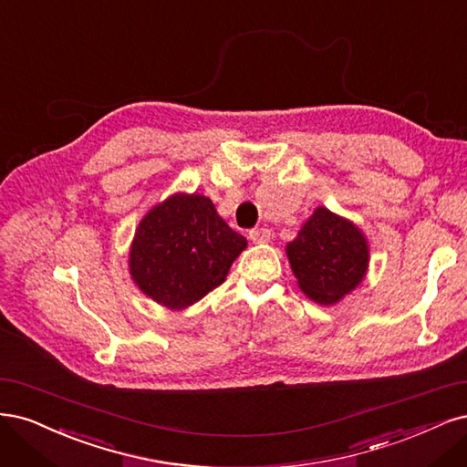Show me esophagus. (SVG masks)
Wrapping results in <instances>:
<instances>
[{
    "label": "esophagus",
    "mask_w": 467,
    "mask_h": 467,
    "mask_svg": "<svg viewBox=\"0 0 467 467\" xmlns=\"http://www.w3.org/2000/svg\"><path fill=\"white\" fill-rule=\"evenodd\" d=\"M248 236H250L252 243H255V244H265V243H269V238H272V231H269V229H252Z\"/></svg>",
    "instance_id": "obj_1"
}]
</instances>
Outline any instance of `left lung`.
Masks as SVG:
<instances>
[{"label":"left lung","instance_id":"obj_1","mask_svg":"<svg viewBox=\"0 0 467 467\" xmlns=\"http://www.w3.org/2000/svg\"><path fill=\"white\" fill-rule=\"evenodd\" d=\"M298 289L322 306L353 293L368 272L370 246L349 219L320 205L285 246Z\"/></svg>","mask_w":467,"mask_h":467}]
</instances>
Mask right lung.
I'll list each match as a JSON object with an SVG mask.
<instances>
[{
    "mask_svg": "<svg viewBox=\"0 0 467 467\" xmlns=\"http://www.w3.org/2000/svg\"><path fill=\"white\" fill-rule=\"evenodd\" d=\"M246 246L248 240L224 223L207 195L176 192L140 221L128 267L145 296L184 310L227 279Z\"/></svg>",
    "mask_w": 467,
    "mask_h": 467,
    "instance_id": "right-lung-1",
    "label": "right lung"
}]
</instances>
